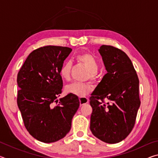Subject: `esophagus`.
Instances as JSON below:
<instances>
[{
	"mask_svg": "<svg viewBox=\"0 0 158 158\" xmlns=\"http://www.w3.org/2000/svg\"><path fill=\"white\" fill-rule=\"evenodd\" d=\"M79 102H80V105H85V104L89 102V99H88L87 98H84V97L79 98Z\"/></svg>",
	"mask_w": 158,
	"mask_h": 158,
	"instance_id": "34e87169",
	"label": "esophagus"
}]
</instances>
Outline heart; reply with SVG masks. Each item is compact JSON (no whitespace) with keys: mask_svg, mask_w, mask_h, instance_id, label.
Here are the masks:
<instances>
[{"mask_svg":"<svg viewBox=\"0 0 158 158\" xmlns=\"http://www.w3.org/2000/svg\"><path fill=\"white\" fill-rule=\"evenodd\" d=\"M77 60L82 63L90 72V78L95 79V74L99 69V65L96 58L88 53H79L77 56ZM60 75L63 79L69 81L71 76V64L69 62L64 63L60 69ZM92 90V86L88 84L74 82L67 85L65 91L75 95L78 97H84Z\"/></svg>","mask_w":158,"mask_h":158,"instance_id":"1","label":"heart"}]
</instances>
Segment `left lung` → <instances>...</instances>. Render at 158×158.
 Here are the masks:
<instances>
[{"instance_id":"1","label":"left lung","mask_w":158,"mask_h":158,"mask_svg":"<svg viewBox=\"0 0 158 158\" xmlns=\"http://www.w3.org/2000/svg\"><path fill=\"white\" fill-rule=\"evenodd\" d=\"M98 51L107 73L90 97L93 108L90 129L104 142L116 143L125 139L135 125L141 104L139 81L124 52L109 45H102Z\"/></svg>"}]
</instances>
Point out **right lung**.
Returning <instances> with one entry per match:
<instances>
[{"label": "right lung", "mask_w": 158, "mask_h": 158, "mask_svg": "<svg viewBox=\"0 0 158 158\" xmlns=\"http://www.w3.org/2000/svg\"><path fill=\"white\" fill-rule=\"evenodd\" d=\"M71 48L46 46L32 52L17 74V105L30 135L44 143L65 137L80 102L69 93L59 100L63 89L60 69Z\"/></svg>", "instance_id": "obj_1"}]
</instances>
